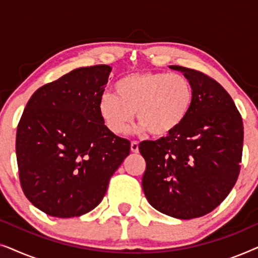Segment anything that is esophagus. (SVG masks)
Here are the masks:
<instances>
[{
	"instance_id": "obj_1",
	"label": "esophagus",
	"mask_w": 258,
	"mask_h": 258,
	"mask_svg": "<svg viewBox=\"0 0 258 258\" xmlns=\"http://www.w3.org/2000/svg\"><path fill=\"white\" fill-rule=\"evenodd\" d=\"M130 149H132L133 153H135V154L139 153V142H136V141H133L132 144H130Z\"/></svg>"
}]
</instances>
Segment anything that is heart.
<instances>
[{
    "label": "heart",
    "instance_id": "1",
    "mask_svg": "<svg viewBox=\"0 0 258 258\" xmlns=\"http://www.w3.org/2000/svg\"><path fill=\"white\" fill-rule=\"evenodd\" d=\"M114 94H103L98 114L109 132L125 133L134 117L142 132L165 137L178 129L188 117L194 101L192 87L179 74L133 73L115 83Z\"/></svg>",
    "mask_w": 258,
    "mask_h": 258
}]
</instances>
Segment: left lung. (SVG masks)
Segmentation results:
<instances>
[{"instance_id":"8db88e82","label":"left lung","mask_w":258,"mask_h":258,"mask_svg":"<svg viewBox=\"0 0 258 258\" xmlns=\"http://www.w3.org/2000/svg\"><path fill=\"white\" fill-rule=\"evenodd\" d=\"M192 87L188 117L167 137L140 143L147 163L142 188L155 209L179 220L209 214L237 181L243 122L227 90L206 74L179 66Z\"/></svg>"}]
</instances>
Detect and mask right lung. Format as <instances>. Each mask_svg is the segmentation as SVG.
Masks as SVG:
<instances>
[{"label":"right lung","instance_id":"obj_1","mask_svg":"<svg viewBox=\"0 0 258 258\" xmlns=\"http://www.w3.org/2000/svg\"><path fill=\"white\" fill-rule=\"evenodd\" d=\"M110 72L107 64L74 69L28 101L16 133L20 182L47 215L77 217L96 208L130 154L129 141L109 132L98 114Z\"/></svg>","mask_w":258,"mask_h":258}]
</instances>
